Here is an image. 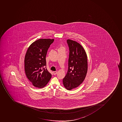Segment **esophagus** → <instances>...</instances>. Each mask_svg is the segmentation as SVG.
I'll list each match as a JSON object with an SVG mask.
<instances>
[{
  "instance_id": "1",
  "label": "esophagus",
  "mask_w": 122,
  "mask_h": 122,
  "mask_svg": "<svg viewBox=\"0 0 122 122\" xmlns=\"http://www.w3.org/2000/svg\"><path fill=\"white\" fill-rule=\"evenodd\" d=\"M53 74L54 75H56L57 73V72L53 71Z\"/></svg>"
}]
</instances>
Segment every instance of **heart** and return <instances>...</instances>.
Masks as SVG:
<instances>
[{
	"label": "heart",
	"mask_w": 122,
	"mask_h": 122,
	"mask_svg": "<svg viewBox=\"0 0 122 122\" xmlns=\"http://www.w3.org/2000/svg\"><path fill=\"white\" fill-rule=\"evenodd\" d=\"M59 49H62V48H64L63 46H62V44H60L59 45Z\"/></svg>",
	"instance_id": "b5f03b06"
}]
</instances>
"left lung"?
<instances>
[{"instance_id":"left-lung-1","label":"left lung","mask_w":122,"mask_h":122,"mask_svg":"<svg viewBox=\"0 0 122 122\" xmlns=\"http://www.w3.org/2000/svg\"><path fill=\"white\" fill-rule=\"evenodd\" d=\"M67 42L69 48L68 68L62 80L67 90H71L78 87L84 81L88 70L87 56L81 45L71 39Z\"/></svg>"}]
</instances>
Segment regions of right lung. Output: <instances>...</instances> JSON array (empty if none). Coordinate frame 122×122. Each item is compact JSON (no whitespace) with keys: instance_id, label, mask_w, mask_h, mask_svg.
I'll use <instances>...</instances> for the list:
<instances>
[{"instance_id":"right-lung-1","label":"right lung","mask_w":122,"mask_h":122,"mask_svg":"<svg viewBox=\"0 0 122 122\" xmlns=\"http://www.w3.org/2000/svg\"><path fill=\"white\" fill-rule=\"evenodd\" d=\"M54 41V39H38L30 45L26 53L24 59L26 75L32 85L38 88L46 86L52 76L45 67L48 48Z\"/></svg>"}]
</instances>
